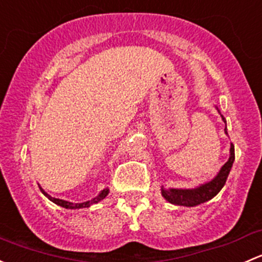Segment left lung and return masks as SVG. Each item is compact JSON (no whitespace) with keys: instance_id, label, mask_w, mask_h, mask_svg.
I'll list each match as a JSON object with an SVG mask.
<instances>
[{"instance_id":"8db88e82","label":"left lung","mask_w":262,"mask_h":262,"mask_svg":"<svg viewBox=\"0 0 262 262\" xmlns=\"http://www.w3.org/2000/svg\"><path fill=\"white\" fill-rule=\"evenodd\" d=\"M222 119L226 123V119L222 115ZM227 133V126L224 128ZM234 161V146L231 144V156H229V160L224 163L223 167L221 168L218 175L213 179L212 181L207 182V184L202 185V186L196 187V189L186 190V189H165L162 186V192L163 198H165L167 202L172 203L176 205H184V207H195V205H199L202 203L208 202L212 198L215 196L219 191L222 190V187L226 184L227 178L229 175V171H231L232 165H233Z\"/></svg>"}]
</instances>
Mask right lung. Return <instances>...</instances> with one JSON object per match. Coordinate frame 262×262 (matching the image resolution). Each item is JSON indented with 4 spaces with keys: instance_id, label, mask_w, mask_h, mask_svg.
<instances>
[{
    "instance_id": "add662e5",
    "label": "right lung",
    "mask_w": 262,
    "mask_h": 262,
    "mask_svg": "<svg viewBox=\"0 0 262 262\" xmlns=\"http://www.w3.org/2000/svg\"><path fill=\"white\" fill-rule=\"evenodd\" d=\"M40 190H41V192H43V194L46 195L47 198H48L50 202H53V203H54V204H57V205H60V207H63V208H67V209H80V208H89L90 205L95 204V203H99L100 200H102L105 196H106L107 194H109V189H104L101 192H100L99 195H97L96 198H94V199L90 200V202L80 203V204H73V203L66 202V200L55 199V198H52V196H50V195L47 194V192L44 191V190L41 189V187H40Z\"/></svg>"
}]
</instances>
